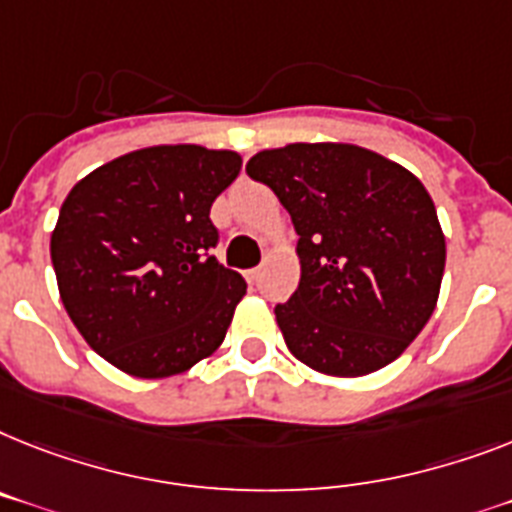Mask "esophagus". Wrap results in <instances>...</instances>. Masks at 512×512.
Listing matches in <instances>:
<instances>
[{
    "instance_id": "obj_1",
    "label": "esophagus",
    "mask_w": 512,
    "mask_h": 512,
    "mask_svg": "<svg viewBox=\"0 0 512 512\" xmlns=\"http://www.w3.org/2000/svg\"><path fill=\"white\" fill-rule=\"evenodd\" d=\"M246 280L251 282V285H256V282L261 280V269H259V266H256V269H248V272H246Z\"/></svg>"
}]
</instances>
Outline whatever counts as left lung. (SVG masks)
<instances>
[{"mask_svg":"<svg viewBox=\"0 0 512 512\" xmlns=\"http://www.w3.org/2000/svg\"><path fill=\"white\" fill-rule=\"evenodd\" d=\"M298 232L301 282L274 308L287 348L329 377L384 369L426 327L445 272L437 209L413 172L353 143L251 156Z\"/></svg>","mask_w":512,"mask_h":512,"instance_id":"obj_1","label":"left lung"}]
</instances>
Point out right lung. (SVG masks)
I'll return each mask as SVG.
<instances>
[{
  "label": "right lung",
  "instance_id": "add662e5",
  "mask_svg": "<svg viewBox=\"0 0 512 512\" xmlns=\"http://www.w3.org/2000/svg\"><path fill=\"white\" fill-rule=\"evenodd\" d=\"M240 164L196 143L149 146L67 193L52 232L59 298L83 340L130 377L183 374L225 340L246 280L209 253V211Z\"/></svg>",
  "mask_w": 512,
  "mask_h": 512
}]
</instances>
